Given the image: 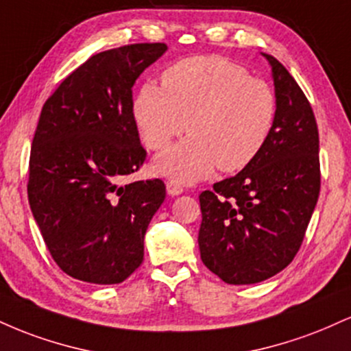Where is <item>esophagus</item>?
<instances>
[{
  "mask_svg": "<svg viewBox=\"0 0 351 351\" xmlns=\"http://www.w3.org/2000/svg\"><path fill=\"white\" fill-rule=\"evenodd\" d=\"M167 191L170 196H178L183 193V186L176 183V181H167Z\"/></svg>",
  "mask_w": 351,
  "mask_h": 351,
  "instance_id": "34e87169",
  "label": "esophagus"
}]
</instances>
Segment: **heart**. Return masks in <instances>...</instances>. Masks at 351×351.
<instances>
[{
	"label": "heart",
	"mask_w": 351,
	"mask_h": 351,
	"mask_svg": "<svg viewBox=\"0 0 351 351\" xmlns=\"http://www.w3.org/2000/svg\"><path fill=\"white\" fill-rule=\"evenodd\" d=\"M277 115L272 87L219 56H195L165 69L162 86L145 82L134 100L143 143L165 150L155 171L176 183H195L221 171L244 170L267 143Z\"/></svg>",
	"instance_id": "heart-1"
}]
</instances>
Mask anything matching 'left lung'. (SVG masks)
<instances>
[{
    "label": "left lung",
    "mask_w": 351,
    "mask_h": 351,
    "mask_svg": "<svg viewBox=\"0 0 351 351\" xmlns=\"http://www.w3.org/2000/svg\"><path fill=\"white\" fill-rule=\"evenodd\" d=\"M277 115L263 152L199 195L201 261L232 285L263 282L299 252L320 193L318 128L307 97L269 54Z\"/></svg>",
    "instance_id": "obj_1"
}]
</instances>
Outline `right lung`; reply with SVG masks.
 I'll return each mask as SVG.
<instances>
[{
	"mask_svg": "<svg viewBox=\"0 0 351 351\" xmlns=\"http://www.w3.org/2000/svg\"><path fill=\"white\" fill-rule=\"evenodd\" d=\"M163 43L92 56L44 104L29 158L27 199L52 259L88 284H120L142 264L143 239L167 196L162 180L122 184L138 171L132 87Z\"/></svg>",
	"mask_w": 351,
	"mask_h": 351,
	"instance_id": "add662e5",
	"label": "right lung"
}]
</instances>
